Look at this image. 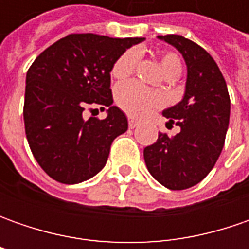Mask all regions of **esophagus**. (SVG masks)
<instances>
[{"label": "esophagus", "instance_id": "obj_1", "mask_svg": "<svg viewBox=\"0 0 249 249\" xmlns=\"http://www.w3.org/2000/svg\"><path fill=\"white\" fill-rule=\"evenodd\" d=\"M139 120L134 119V118H131V116H129V127L130 129H134L136 126H139Z\"/></svg>", "mask_w": 249, "mask_h": 249}]
</instances>
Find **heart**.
<instances>
[{"mask_svg":"<svg viewBox=\"0 0 249 249\" xmlns=\"http://www.w3.org/2000/svg\"><path fill=\"white\" fill-rule=\"evenodd\" d=\"M139 62V51L131 48L120 55L110 69V74L116 80H124L134 72ZM159 62L169 77H176L181 72V61L175 53H163ZM115 102L120 109L130 116L142 118L154 109L163 105L165 98L158 91L145 89L137 82L122 83L115 90Z\"/></svg>","mask_w":249,"mask_h":249,"instance_id":"b5f03b06","label":"heart"}]
</instances>
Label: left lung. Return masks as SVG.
<instances>
[{
    "instance_id": "left-lung-1",
    "label": "left lung",
    "mask_w": 249,
    "mask_h": 249,
    "mask_svg": "<svg viewBox=\"0 0 249 249\" xmlns=\"http://www.w3.org/2000/svg\"><path fill=\"white\" fill-rule=\"evenodd\" d=\"M176 47L187 65L184 98L163 110L180 133H160L157 142L144 148L149 173L169 190L198 184L215 166L230 119V95L225 77L202 47L178 34L158 36Z\"/></svg>"
}]
</instances>
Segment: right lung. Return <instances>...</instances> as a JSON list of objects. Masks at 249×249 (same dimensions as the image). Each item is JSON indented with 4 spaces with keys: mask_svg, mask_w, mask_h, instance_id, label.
<instances>
[{
    "mask_svg": "<svg viewBox=\"0 0 249 249\" xmlns=\"http://www.w3.org/2000/svg\"><path fill=\"white\" fill-rule=\"evenodd\" d=\"M144 38L73 33L40 53L26 74L23 119L34 158L53 180L77 184L105 166L112 141L127 130L113 107L110 69ZM109 106L108 116L86 121V107Z\"/></svg>",
    "mask_w": 249,
    "mask_h": 249,
    "instance_id": "1",
    "label": "right lung"
}]
</instances>
